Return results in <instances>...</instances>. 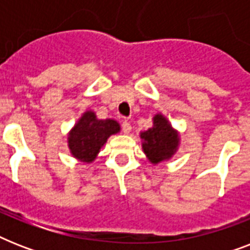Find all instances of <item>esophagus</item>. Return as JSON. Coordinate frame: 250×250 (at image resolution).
I'll return each mask as SVG.
<instances>
[{
    "mask_svg": "<svg viewBox=\"0 0 250 250\" xmlns=\"http://www.w3.org/2000/svg\"><path fill=\"white\" fill-rule=\"evenodd\" d=\"M131 129H132V125L129 123L128 121H123L122 122V131L125 133H129L131 132Z\"/></svg>",
    "mask_w": 250,
    "mask_h": 250,
    "instance_id": "1",
    "label": "esophagus"
}]
</instances>
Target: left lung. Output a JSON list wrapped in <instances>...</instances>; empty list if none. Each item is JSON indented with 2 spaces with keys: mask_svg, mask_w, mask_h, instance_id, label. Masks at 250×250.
Masks as SVG:
<instances>
[{
  "mask_svg": "<svg viewBox=\"0 0 250 250\" xmlns=\"http://www.w3.org/2000/svg\"><path fill=\"white\" fill-rule=\"evenodd\" d=\"M154 125L146 132L141 133L143 149L152 164H160L161 161L170 158L178 146V133L171 128L166 118L161 114L154 117Z\"/></svg>",
  "mask_w": 250,
  "mask_h": 250,
  "instance_id": "left-lung-1",
  "label": "left lung"
}]
</instances>
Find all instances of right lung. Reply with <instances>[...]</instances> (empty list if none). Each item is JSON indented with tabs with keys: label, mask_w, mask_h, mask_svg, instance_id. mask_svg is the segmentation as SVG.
Listing matches in <instances>:
<instances>
[{
	"label": "right lung",
	"mask_w": 250,
	"mask_h": 250,
	"mask_svg": "<svg viewBox=\"0 0 250 250\" xmlns=\"http://www.w3.org/2000/svg\"><path fill=\"white\" fill-rule=\"evenodd\" d=\"M118 131L119 125L115 121H98L94 113L88 111L68 135V146L76 158L84 162H92L107 137Z\"/></svg>",
	"instance_id": "add662e5"
}]
</instances>
